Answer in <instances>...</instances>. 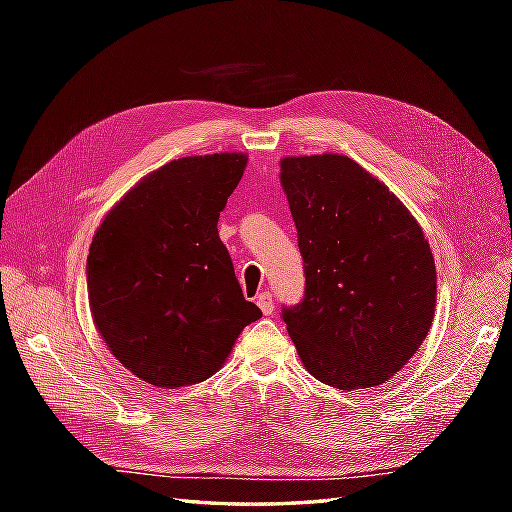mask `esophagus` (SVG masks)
I'll return each instance as SVG.
<instances>
[{
	"label": "esophagus",
	"mask_w": 512,
	"mask_h": 512,
	"mask_svg": "<svg viewBox=\"0 0 512 512\" xmlns=\"http://www.w3.org/2000/svg\"><path fill=\"white\" fill-rule=\"evenodd\" d=\"M256 305L262 309V314H265V316H271V314H273V307H275L273 297H271V292H260L258 297H256Z\"/></svg>",
	"instance_id": "obj_1"
}]
</instances>
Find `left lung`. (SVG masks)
<instances>
[{
  "label": "left lung",
  "instance_id": "1",
  "mask_svg": "<svg viewBox=\"0 0 512 512\" xmlns=\"http://www.w3.org/2000/svg\"><path fill=\"white\" fill-rule=\"evenodd\" d=\"M305 294L282 318L305 369L339 391L389 380L436 312V262L421 226L363 166L337 153L282 160Z\"/></svg>",
  "mask_w": 512,
  "mask_h": 512
}]
</instances>
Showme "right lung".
I'll use <instances>...</instances> for the list:
<instances>
[{
	"label": "right lung",
	"instance_id": "obj_1",
	"mask_svg": "<svg viewBox=\"0 0 512 512\" xmlns=\"http://www.w3.org/2000/svg\"><path fill=\"white\" fill-rule=\"evenodd\" d=\"M245 164V153L168 162L106 213L91 241L96 329L123 367L160 389L211 378L262 316L245 301L218 235Z\"/></svg>",
	"mask_w": 512,
	"mask_h": 512
}]
</instances>
